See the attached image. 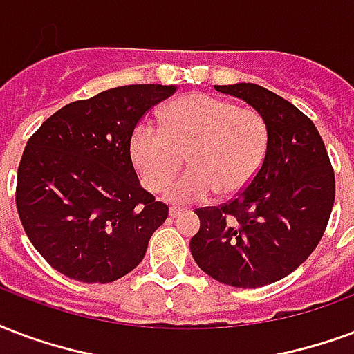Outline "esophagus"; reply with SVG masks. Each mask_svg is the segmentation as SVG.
I'll use <instances>...</instances> for the list:
<instances>
[{"instance_id": "esophagus-1", "label": "esophagus", "mask_w": 354, "mask_h": 354, "mask_svg": "<svg viewBox=\"0 0 354 354\" xmlns=\"http://www.w3.org/2000/svg\"><path fill=\"white\" fill-rule=\"evenodd\" d=\"M180 214H182V210H180V208H170V210H169V216L172 217V219L180 216Z\"/></svg>"}]
</instances>
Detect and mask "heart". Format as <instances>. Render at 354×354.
<instances>
[{"label":"heart","instance_id":"obj_1","mask_svg":"<svg viewBox=\"0 0 354 354\" xmlns=\"http://www.w3.org/2000/svg\"><path fill=\"white\" fill-rule=\"evenodd\" d=\"M163 131L140 124L129 151L146 189L159 191L184 163L191 169L165 189L176 204L204 201L214 191L234 195L257 176L270 144L268 125L257 111L227 99L191 93L161 112Z\"/></svg>","mask_w":354,"mask_h":354}]
</instances>
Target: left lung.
<instances>
[{
  "mask_svg": "<svg viewBox=\"0 0 354 354\" xmlns=\"http://www.w3.org/2000/svg\"><path fill=\"white\" fill-rule=\"evenodd\" d=\"M214 88L253 106L270 144L236 198L195 212L201 229L191 255L217 281L255 289L289 276L321 242L336 195L334 170L313 122L287 99L250 82Z\"/></svg>",
  "mask_w": 354,
  "mask_h": 354,
  "instance_id": "1",
  "label": "left lung"
}]
</instances>
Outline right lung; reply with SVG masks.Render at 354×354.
Instances as JSON below:
<instances>
[{"instance_id":"add662e5","label":"right lung","mask_w":354,"mask_h":354,"mask_svg":"<svg viewBox=\"0 0 354 354\" xmlns=\"http://www.w3.org/2000/svg\"><path fill=\"white\" fill-rule=\"evenodd\" d=\"M178 88L133 84L65 104L28 140L17 210L41 257L84 283H111L146 255L169 216L144 189L129 142L140 118Z\"/></svg>"}]
</instances>
